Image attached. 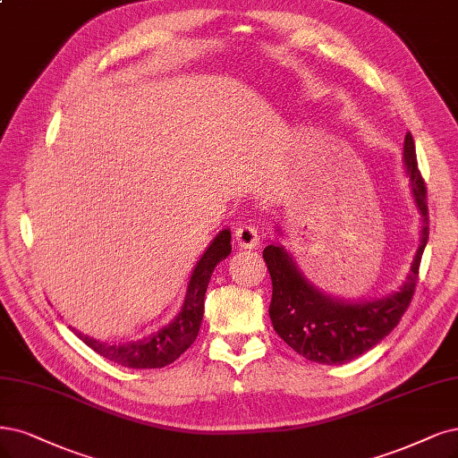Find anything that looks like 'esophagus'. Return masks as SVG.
Segmentation results:
<instances>
[{"label": "esophagus", "instance_id": "34e87169", "mask_svg": "<svg viewBox=\"0 0 458 458\" xmlns=\"http://www.w3.org/2000/svg\"><path fill=\"white\" fill-rule=\"evenodd\" d=\"M234 241L241 248H254L259 244V233L258 227L251 224H241L234 229Z\"/></svg>", "mask_w": 458, "mask_h": 458}]
</instances>
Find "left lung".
<instances>
[{"instance_id":"left-lung-1","label":"left lung","mask_w":458,"mask_h":458,"mask_svg":"<svg viewBox=\"0 0 458 458\" xmlns=\"http://www.w3.org/2000/svg\"><path fill=\"white\" fill-rule=\"evenodd\" d=\"M403 165L411 180V191L422 216V225L411 271L398 292L371 301H344L312 286L282 244H269L263 250V259L273 280V299L269 305L273 327L284 343L310 361L337 366L368 352L398 326L411 303L420 258L430 233L427 185L417 166L411 132L405 134Z\"/></svg>"}]
</instances>
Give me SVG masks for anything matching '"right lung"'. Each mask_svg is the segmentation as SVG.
<instances>
[{
    "instance_id": "obj_1",
    "label": "right lung",
    "mask_w": 458,
    "mask_h": 458,
    "mask_svg": "<svg viewBox=\"0 0 458 458\" xmlns=\"http://www.w3.org/2000/svg\"><path fill=\"white\" fill-rule=\"evenodd\" d=\"M231 254V231L224 229L216 234L212 244L204 251L199 263L195 265L193 275L187 284V293L178 317L168 326L155 331L149 337L138 339L124 344H107L75 331V335L89 344L94 352L115 361L124 368L134 369H155L165 368L178 360L199 335L202 312H204V295L210 276L219 261H224Z\"/></svg>"
}]
</instances>
